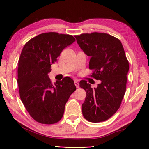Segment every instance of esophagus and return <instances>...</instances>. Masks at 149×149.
Instances as JSON below:
<instances>
[{
  "mask_svg": "<svg viewBox=\"0 0 149 149\" xmlns=\"http://www.w3.org/2000/svg\"><path fill=\"white\" fill-rule=\"evenodd\" d=\"M74 84H75V87H76L77 88H79V81H78L77 79L74 80Z\"/></svg>",
  "mask_w": 149,
  "mask_h": 149,
  "instance_id": "1",
  "label": "esophagus"
}]
</instances>
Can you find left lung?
I'll use <instances>...</instances> for the list:
<instances>
[{"mask_svg": "<svg viewBox=\"0 0 149 149\" xmlns=\"http://www.w3.org/2000/svg\"><path fill=\"white\" fill-rule=\"evenodd\" d=\"M77 44L91 57V76L101 83L95 89L87 81L79 82L86 92L82 104L84 118L91 122L109 119L120 108L125 95L129 62L119 39L107 33L94 32L75 35Z\"/></svg>", "mask_w": 149, "mask_h": 149, "instance_id": "obj_1", "label": "left lung"}]
</instances>
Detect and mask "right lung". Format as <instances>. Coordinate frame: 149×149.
Wrapping results in <instances>:
<instances>
[{
    "mask_svg": "<svg viewBox=\"0 0 149 149\" xmlns=\"http://www.w3.org/2000/svg\"><path fill=\"white\" fill-rule=\"evenodd\" d=\"M75 41L71 35L44 33L30 39L22 49L17 68L19 97L37 122L53 124L59 122L68 100L76 90L70 77L52 84L48 75L51 64L63 49Z\"/></svg>",
    "mask_w": 149,
    "mask_h": 149,
    "instance_id": "add662e5",
    "label": "right lung"
}]
</instances>
